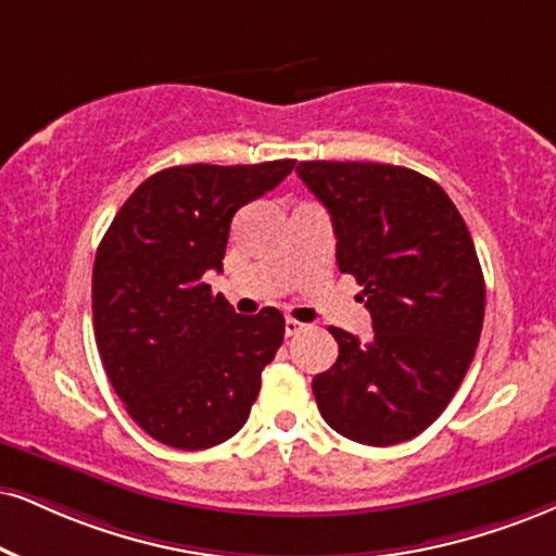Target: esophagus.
Returning a JSON list of instances; mask_svg holds the SVG:
<instances>
[{
  "label": "esophagus",
  "instance_id": "obj_1",
  "mask_svg": "<svg viewBox=\"0 0 556 556\" xmlns=\"http://www.w3.org/2000/svg\"><path fill=\"white\" fill-rule=\"evenodd\" d=\"M306 330V325H301L299 319H286V338H296V334H301Z\"/></svg>",
  "mask_w": 556,
  "mask_h": 556
}]
</instances>
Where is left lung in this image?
Wrapping results in <instances>:
<instances>
[{
	"label": "left lung",
	"mask_w": 556,
	"mask_h": 556,
	"mask_svg": "<svg viewBox=\"0 0 556 556\" xmlns=\"http://www.w3.org/2000/svg\"><path fill=\"white\" fill-rule=\"evenodd\" d=\"M330 211L338 267L363 286L374 334L332 327L338 361L312 381L340 435L394 445L438 420L469 371L484 321V276L454 201L415 169L299 162Z\"/></svg>",
	"instance_id": "8db88e82"
}]
</instances>
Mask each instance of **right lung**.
<instances>
[{"instance_id": "1", "label": "right lung", "mask_w": 556, "mask_h": 556, "mask_svg": "<svg viewBox=\"0 0 556 556\" xmlns=\"http://www.w3.org/2000/svg\"><path fill=\"white\" fill-rule=\"evenodd\" d=\"M293 160L185 164L143 180L121 205L92 270L94 340L115 394L164 445L201 451L250 417L283 314L244 317L205 273L224 270L231 218L291 175Z\"/></svg>"}]
</instances>
